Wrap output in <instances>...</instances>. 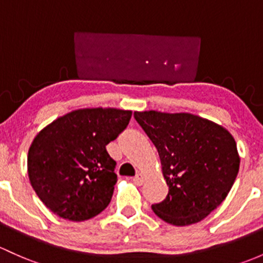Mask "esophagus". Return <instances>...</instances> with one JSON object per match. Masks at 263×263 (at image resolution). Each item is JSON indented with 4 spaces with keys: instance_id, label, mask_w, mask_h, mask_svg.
<instances>
[{
    "instance_id": "esophagus-1",
    "label": "esophagus",
    "mask_w": 263,
    "mask_h": 263,
    "mask_svg": "<svg viewBox=\"0 0 263 263\" xmlns=\"http://www.w3.org/2000/svg\"><path fill=\"white\" fill-rule=\"evenodd\" d=\"M134 181L136 185H142L143 181H145V175L143 174H137L134 178Z\"/></svg>"
}]
</instances>
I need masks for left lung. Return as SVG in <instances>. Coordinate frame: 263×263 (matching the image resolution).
Listing matches in <instances>:
<instances>
[{"label": "left lung", "mask_w": 263, "mask_h": 263, "mask_svg": "<svg viewBox=\"0 0 263 263\" xmlns=\"http://www.w3.org/2000/svg\"><path fill=\"white\" fill-rule=\"evenodd\" d=\"M159 153L168 193L153 204L155 214L173 226L200 222L231 190L239 170L236 141L220 124L192 113L135 112Z\"/></svg>", "instance_id": "1"}]
</instances>
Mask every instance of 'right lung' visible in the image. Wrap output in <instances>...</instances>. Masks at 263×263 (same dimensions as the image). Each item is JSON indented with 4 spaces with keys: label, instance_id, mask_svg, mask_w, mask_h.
<instances>
[{
    "label": "right lung",
    "instance_id": "right-lung-1",
    "mask_svg": "<svg viewBox=\"0 0 263 263\" xmlns=\"http://www.w3.org/2000/svg\"><path fill=\"white\" fill-rule=\"evenodd\" d=\"M131 115L102 107L76 109L35 136L27 173L37 197L54 214L82 222L107 208L117 175L106 146L126 128Z\"/></svg>",
    "mask_w": 263,
    "mask_h": 263
}]
</instances>
